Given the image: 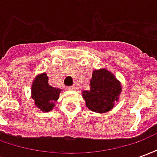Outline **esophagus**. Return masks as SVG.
I'll list each match as a JSON object with an SVG mask.
<instances>
[{"label":"esophagus","mask_w":157,"mask_h":157,"mask_svg":"<svg viewBox=\"0 0 157 157\" xmlns=\"http://www.w3.org/2000/svg\"><path fill=\"white\" fill-rule=\"evenodd\" d=\"M69 90H75V86H68Z\"/></svg>","instance_id":"34e87169"}]
</instances>
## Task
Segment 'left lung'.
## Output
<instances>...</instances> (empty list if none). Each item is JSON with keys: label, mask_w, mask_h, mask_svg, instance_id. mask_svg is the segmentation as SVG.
<instances>
[{"label": "left lung", "mask_w": 157, "mask_h": 157, "mask_svg": "<svg viewBox=\"0 0 157 157\" xmlns=\"http://www.w3.org/2000/svg\"><path fill=\"white\" fill-rule=\"evenodd\" d=\"M90 86L89 91L82 92L86 107L97 113L111 110L121 92V85L115 76L104 69L94 71Z\"/></svg>", "instance_id": "8db88e82"}]
</instances>
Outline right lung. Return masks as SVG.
Wrapping results in <instances>:
<instances>
[{
	"label": "right lung",
	"mask_w": 157,
	"mask_h": 157,
	"mask_svg": "<svg viewBox=\"0 0 157 157\" xmlns=\"http://www.w3.org/2000/svg\"><path fill=\"white\" fill-rule=\"evenodd\" d=\"M48 78L44 73L37 76L32 86V97L35 100L36 106L42 111L48 112L54 106L59 96V89L48 85Z\"/></svg>",
	"instance_id": "1"
}]
</instances>
